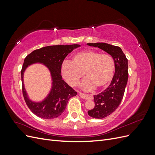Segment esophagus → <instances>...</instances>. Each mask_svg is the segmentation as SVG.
Masks as SVG:
<instances>
[{"instance_id":"esophagus-1","label":"esophagus","mask_w":155,"mask_h":155,"mask_svg":"<svg viewBox=\"0 0 155 155\" xmlns=\"http://www.w3.org/2000/svg\"><path fill=\"white\" fill-rule=\"evenodd\" d=\"M79 94L82 98H83V99H85V100H92V99H93V97H92V96L88 95V94H86L79 92Z\"/></svg>"}]
</instances>
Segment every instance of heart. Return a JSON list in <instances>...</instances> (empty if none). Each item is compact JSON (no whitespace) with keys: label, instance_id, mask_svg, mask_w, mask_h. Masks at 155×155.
<instances>
[{"label":"heart","instance_id":"b5f03b06","mask_svg":"<svg viewBox=\"0 0 155 155\" xmlns=\"http://www.w3.org/2000/svg\"><path fill=\"white\" fill-rule=\"evenodd\" d=\"M114 69V61L110 55L87 50L74 54L72 62L64 61L61 72L65 80L71 86L78 85L85 74L87 78L81 87L88 91L95 87L101 88L109 85L113 78Z\"/></svg>","mask_w":155,"mask_h":155}]
</instances>
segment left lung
<instances>
[{
  "label": "left lung",
  "instance_id": "8db88e82",
  "mask_svg": "<svg viewBox=\"0 0 155 155\" xmlns=\"http://www.w3.org/2000/svg\"><path fill=\"white\" fill-rule=\"evenodd\" d=\"M87 45L104 50L114 61L115 73L110 84L105 91L94 96L95 106L88 110V114L92 118L102 119L114 112L123 99L128 80V61L119 46L105 43H87Z\"/></svg>",
  "mask_w": 155,
  "mask_h": 155
}]
</instances>
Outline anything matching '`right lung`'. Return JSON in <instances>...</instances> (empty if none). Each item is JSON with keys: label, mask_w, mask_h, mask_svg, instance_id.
Listing matches in <instances>:
<instances>
[{"label": "right lung", "mask_w": 155, "mask_h": 155, "mask_svg": "<svg viewBox=\"0 0 155 155\" xmlns=\"http://www.w3.org/2000/svg\"><path fill=\"white\" fill-rule=\"evenodd\" d=\"M79 46V45L45 46L33 51L25 59L21 70L22 94L27 106L36 116L44 119L58 118L66 109L70 98L76 96L77 92L63 80L61 72L64 58L74 48ZM36 62L43 64L49 68L53 81L49 95L40 102H32L29 99L23 81L24 72L26 68Z\"/></svg>", "instance_id": "add662e5"}]
</instances>
